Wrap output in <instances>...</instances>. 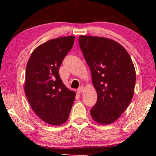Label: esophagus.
I'll use <instances>...</instances> for the list:
<instances>
[{
  "label": "esophagus",
  "mask_w": 156,
  "mask_h": 156,
  "mask_svg": "<svg viewBox=\"0 0 156 156\" xmlns=\"http://www.w3.org/2000/svg\"><path fill=\"white\" fill-rule=\"evenodd\" d=\"M83 91H84V87H82V86H81V87H80L77 89L78 93H81V92H82Z\"/></svg>",
  "instance_id": "esophagus-1"
}]
</instances>
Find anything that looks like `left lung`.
I'll list each match as a JSON object with an SVG mask.
<instances>
[{"label": "left lung", "mask_w": 156, "mask_h": 156, "mask_svg": "<svg viewBox=\"0 0 156 156\" xmlns=\"http://www.w3.org/2000/svg\"><path fill=\"white\" fill-rule=\"evenodd\" d=\"M78 40L97 92L91 117L99 124L112 123L133 97L136 80L133 63L127 50L112 39L80 35Z\"/></svg>", "instance_id": "8db88e82"}]
</instances>
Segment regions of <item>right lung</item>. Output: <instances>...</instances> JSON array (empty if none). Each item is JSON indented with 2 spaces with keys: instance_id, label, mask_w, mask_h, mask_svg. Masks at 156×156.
I'll return each instance as SVG.
<instances>
[{
  "instance_id": "obj_1",
  "label": "right lung",
  "mask_w": 156,
  "mask_h": 156,
  "mask_svg": "<svg viewBox=\"0 0 156 156\" xmlns=\"http://www.w3.org/2000/svg\"><path fill=\"white\" fill-rule=\"evenodd\" d=\"M74 36L51 39L34 49L26 67L25 92L32 109L48 124L68 120L76 93L66 87L59 68L74 43Z\"/></svg>"
}]
</instances>
